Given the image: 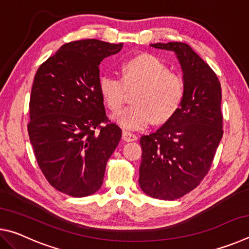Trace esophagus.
Segmentation results:
<instances>
[{"mask_svg":"<svg viewBox=\"0 0 249 249\" xmlns=\"http://www.w3.org/2000/svg\"><path fill=\"white\" fill-rule=\"evenodd\" d=\"M122 140L124 142H134L137 140V136L136 135H134L133 133H129V132H126L124 130L123 134H122Z\"/></svg>","mask_w":249,"mask_h":249,"instance_id":"obj_1","label":"esophagus"}]
</instances>
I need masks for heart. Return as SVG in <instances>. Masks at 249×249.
Segmentation results:
<instances>
[{
    "mask_svg": "<svg viewBox=\"0 0 249 249\" xmlns=\"http://www.w3.org/2000/svg\"><path fill=\"white\" fill-rule=\"evenodd\" d=\"M123 77L107 72L100 78L99 88L111 109L124 103L127 88L142 86L134 105L112 115V120L127 130L144 129L155 120L165 122L178 111L184 98V83L179 75L170 73L167 66L151 54H142L125 61Z\"/></svg>",
    "mask_w": 249,
    "mask_h": 249,
    "instance_id": "heart-1",
    "label": "heart"
}]
</instances>
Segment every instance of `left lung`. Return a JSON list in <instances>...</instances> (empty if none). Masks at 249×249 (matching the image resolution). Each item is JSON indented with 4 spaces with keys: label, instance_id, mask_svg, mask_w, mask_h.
I'll return each mask as SVG.
<instances>
[{
    "label": "left lung",
    "instance_id": "left-lung-1",
    "mask_svg": "<svg viewBox=\"0 0 249 249\" xmlns=\"http://www.w3.org/2000/svg\"><path fill=\"white\" fill-rule=\"evenodd\" d=\"M176 53L184 98L161 127L141 137L138 182L147 196L175 200L196 188L208 174L223 136L221 83L211 67L184 43L151 44Z\"/></svg>",
    "mask_w": 249,
    "mask_h": 249
}]
</instances>
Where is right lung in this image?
Listing matches in <instances>:
<instances>
[{"label": "right lung", "instance_id": "obj_1", "mask_svg": "<svg viewBox=\"0 0 249 249\" xmlns=\"http://www.w3.org/2000/svg\"><path fill=\"white\" fill-rule=\"evenodd\" d=\"M122 47L98 39L71 41L41 64L34 78L29 140L45 178L68 196L99 190L121 141L122 129L105 114L99 66Z\"/></svg>", "mask_w": 249, "mask_h": 249}]
</instances>
